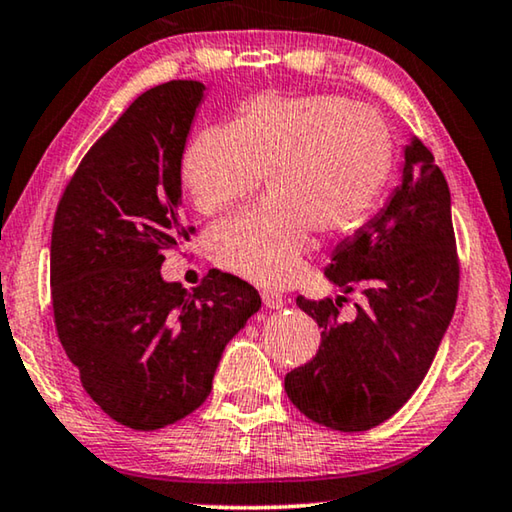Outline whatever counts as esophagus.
<instances>
[{
	"label": "esophagus",
	"instance_id": "esophagus-1",
	"mask_svg": "<svg viewBox=\"0 0 512 512\" xmlns=\"http://www.w3.org/2000/svg\"><path fill=\"white\" fill-rule=\"evenodd\" d=\"M262 301H264L266 308L278 310V308H282V303H285V296H282L280 292H273V289H264Z\"/></svg>",
	"mask_w": 512,
	"mask_h": 512
}]
</instances>
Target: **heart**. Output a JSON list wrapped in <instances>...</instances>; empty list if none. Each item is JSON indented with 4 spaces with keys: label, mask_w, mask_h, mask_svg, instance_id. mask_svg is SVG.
I'll list each match as a JSON object with an SVG mask.
<instances>
[{
    "label": "heart",
    "mask_w": 512,
    "mask_h": 512,
    "mask_svg": "<svg viewBox=\"0 0 512 512\" xmlns=\"http://www.w3.org/2000/svg\"><path fill=\"white\" fill-rule=\"evenodd\" d=\"M391 170L386 121L329 94L255 96L234 126L197 133L181 158L183 186L207 216L248 200L266 174L271 195L207 234L220 269L264 287L296 278L310 232H354L377 207Z\"/></svg>",
    "instance_id": "obj_1"
}]
</instances>
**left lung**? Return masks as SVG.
I'll use <instances>...</instances> for the list:
<instances>
[{
    "label": "left lung",
    "instance_id": "1",
    "mask_svg": "<svg viewBox=\"0 0 512 512\" xmlns=\"http://www.w3.org/2000/svg\"><path fill=\"white\" fill-rule=\"evenodd\" d=\"M326 278L361 289L354 319L338 299L296 305L322 329V345L285 377L287 398L319 425L370 430L421 386L451 324L460 287L451 190L421 140L404 147L402 183L368 225L335 248Z\"/></svg>",
    "mask_w": 512,
    "mask_h": 512
}]
</instances>
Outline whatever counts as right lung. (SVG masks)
<instances>
[{
    "label": "right lung",
    "instance_id": "obj_1",
    "mask_svg": "<svg viewBox=\"0 0 512 512\" xmlns=\"http://www.w3.org/2000/svg\"><path fill=\"white\" fill-rule=\"evenodd\" d=\"M204 85L144 91L94 142L57 204L52 310L82 388L114 421L160 430L209 398L223 349L262 305L257 289L209 271L193 292L165 282L181 220V158Z\"/></svg>",
    "mask_w": 512,
    "mask_h": 512
}]
</instances>
